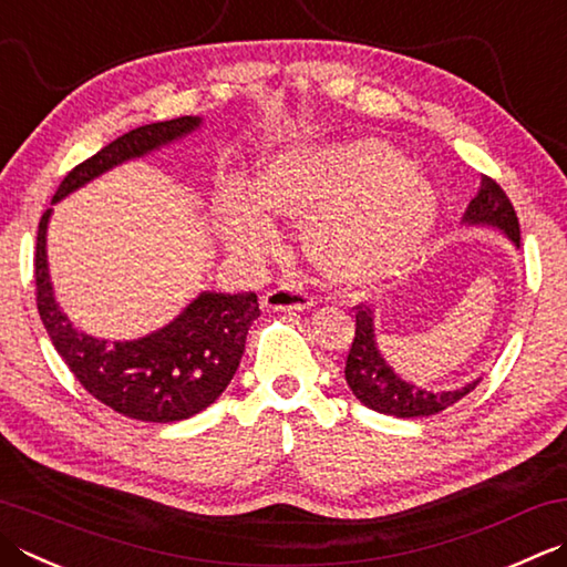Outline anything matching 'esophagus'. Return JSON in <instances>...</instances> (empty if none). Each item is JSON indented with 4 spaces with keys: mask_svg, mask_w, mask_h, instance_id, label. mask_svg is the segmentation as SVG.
<instances>
[{
    "mask_svg": "<svg viewBox=\"0 0 567 567\" xmlns=\"http://www.w3.org/2000/svg\"><path fill=\"white\" fill-rule=\"evenodd\" d=\"M262 305L268 309H280V312H282V309H285V312H305V309H312L317 302H315L312 295L299 290V287L280 285V287H275V290L265 292Z\"/></svg>",
    "mask_w": 567,
    "mask_h": 567,
    "instance_id": "34e87169",
    "label": "esophagus"
}]
</instances>
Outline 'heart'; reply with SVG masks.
Returning <instances> with one entry per match:
<instances>
[{
	"label": "heart",
	"mask_w": 567,
	"mask_h": 567,
	"mask_svg": "<svg viewBox=\"0 0 567 567\" xmlns=\"http://www.w3.org/2000/svg\"><path fill=\"white\" fill-rule=\"evenodd\" d=\"M270 216L302 220V250L324 280L371 290L425 250L437 224V194L381 140L295 144L262 162L252 194L233 188L218 206L228 246L248 258L277 246Z\"/></svg>",
	"instance_id": "b5f03b06"
}]
</instances>
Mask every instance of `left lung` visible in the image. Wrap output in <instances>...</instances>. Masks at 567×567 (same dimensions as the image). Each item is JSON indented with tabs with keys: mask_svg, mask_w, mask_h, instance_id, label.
Returning a JSON list of instances; mask_svg holds the SVG:
<instances>
[{
	"mask_svg": "<svg viewBox=\"0 0 567 567\" xmlns=\"http://www.w3.org/2000/svg\"><path fill=\"white\" fill-rule=\"evenodd\" d=\"M464 226H482L502 230L504 236L520 248V228L516 210L504 194V188L498 186L489 176H482L480 192L470 202L467 210L462 216ZM375 317L373 309L359 305L357 307V334H353V343L347 357V383L359 401L383 415L395 417H427L442 413V410L462 401L464 395L474 391L482 379L472 383H464L462 388H452V391H427L401 379L391 363L383 359L375 341Z\"/></svg>",
	"mask_w": 567,
	"mask_h": 567,
	"instance_id": "left-lung-1",
	"label": "left lung"
}]
</instances>
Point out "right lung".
Listing matches in <instances>:
<instances>
[{
  "label": "right lung",
  "mask_w": 567,
  "mask_h": 567,
  "mask_svg": "<svg viewBox=\"0 0 567 567\" xmlns=\"http://www.w3.org/2000/svg\"><path fill=\"white\" fill-rule=\"evenodd\" d=\"M202 125V117L186 115L127 132L69 172L51 204L120 164L184 140ZM51 214L53 208L41 216L37 236V305L55 351L75 379L100 403L142 423H176L202 413L236 375L248 329L260 317L258 295L204 290L169 324L147 337L132 341L91 337L73 327L55 302L47 255Z\"/></svg>",
  "instance_id": "add662e5"
}]
</instances>
